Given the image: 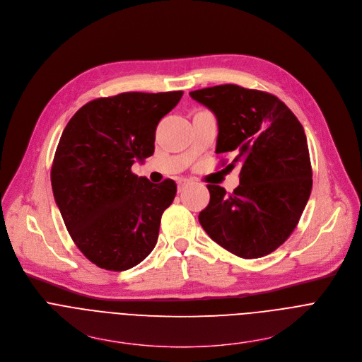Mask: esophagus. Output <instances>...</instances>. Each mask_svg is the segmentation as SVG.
Listing matches in <instances>:
<instances>
[{
    "mask_svg": "<svg viewBox=\"0 0 362 362\" xmlns=\"http://www.w3.org/2000/svg\"><path fill=\"white\" fill-rule=\"evenodd\" d=\"M189 183H190V182L186 180V179H179V180H177V189H179V192H182Z\"/></svg>",
    "mask_w": 362,
    "mask_h": 362,
    "instance_id": "34e87169",
    "label": "esophagus"
}]
</instances>
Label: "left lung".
<instances>
[{
  "instance_id": "obj_1",
  "label": "left lung",
  "mask_w": 362,
  "mask_h": 362,
  "mask_svg": "<svg viewBox=\"0 0 362 362\" xmlns=\"http://www.w3.org/2000/svg\"><path fill=\"white\" fill-rule=\"evenodd\" d=\"M192 99L217 120L216 153L233 152L240 168L231 194L207 185L209 206L199 221L211 240L243 259L280 247L310 199L313 173L303 125L274 95L237 85L193 90Z\"/></svg>"
}]
</instances>
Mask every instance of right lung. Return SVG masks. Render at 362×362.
Returning <instances> with one entry per match:
<instances>
[{
    "mask_svg": "<svg viewBox=\"0 0 362 362\" xmlns=\"http://www.w3.org/2000/svg\"><path fill=\"white\" fill-rule=\"evenodd\" d=\"M182 95L99 98L83 105L62 132L51 169L55 203L78 249L100 269H132L156 246L176 183L155 185L131 168L153 155L159 120Z\"/></svg>",
    "mask_w": 362,
    "mask_h": 362,
    "instance_id": "right-lung-1",
    "label": "right lung"
}]
</instances>
